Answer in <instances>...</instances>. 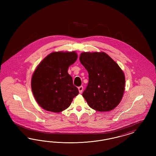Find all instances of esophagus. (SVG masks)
<instances>
[{
  "instance_id": "obj_1",
  "label": "esophagus",
  "mask_w": 156,
  "mask_h": 156,
  "mask_svg": "<svg viewBox=\"0 0 156 156\" xmlns=\"http://www.w3.org/2000/svg\"><path fill=\"white\" fill-rule=\"evenodd\" d=\"M83 89V88L82 86H81V87H78V90H79V92H80V94H81L82 92Z\"/></svg>"
}]
</instances>
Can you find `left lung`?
<instances>
[{"instance_id":"obj_1","label":"left lung","mask_w":156,"mask_h":156,"mask_svg":"<svg viewBox=\"0 0 156 156\" xmlns=\"http://www.w3.org/2000/svg\"><path fill=\"white\" fill-rule=\"evenodd\" d=\"M80 61L88 72L89 82L82 94L89 106L110 111L120 102L125 77L118 64L104 52H82Z\"/></svg>"}]
</instances>
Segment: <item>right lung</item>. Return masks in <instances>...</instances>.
Segmentation results:
<instances>
[{
	"instance_id": "add662e5",
	"label": "right lung",
	"mask_w": 156,
	"mask_h": 156,
	"mask_svg": "<svg viewBox=\"0 0 156 156\" xmlns=\"http://www.w3.org/2000/svg\"><path fill=\"white\" fill-rule=\"evenodd\" d=\"M77 58L75 51L51 52L37 66L31 78V90L38 104L45 111L61 112L78 95L68 73V67Z\"/></svg>"
}]
</instances>
